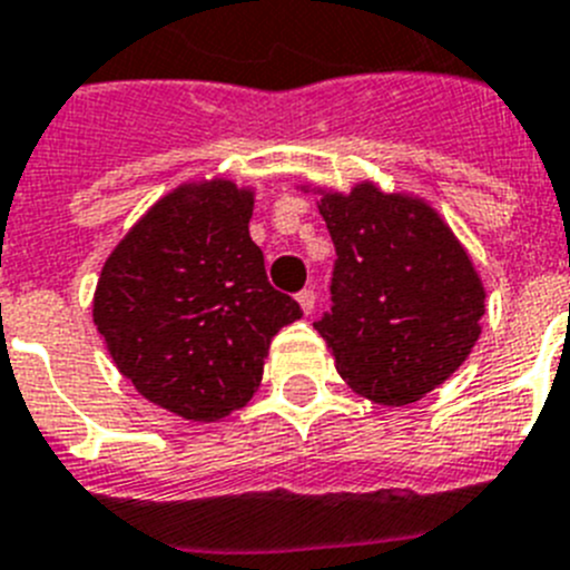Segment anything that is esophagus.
<instances>
[{"label":"esophagus","instance_id":"34e87169","mask_svg":"<svg viewBox=\"0 0 570 570\" xmlns=\"http://www.w3.org/2000/svg\"><path fill=\"white\" fill-rule=\"evenodd\" d=\"M296 302H299V308L305 311V314H311V311H314V305H316V291L314 288L299 291V294H296Z\"/></svg>","mask_w":570,"mask_h":570}]
</instances>
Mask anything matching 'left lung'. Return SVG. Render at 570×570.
I'll use <instances>...</instances> for the list:
<instances>
[{"label": "left lung", "instance_id": "1", "mask_svg": "<svg viewBox=\"0 0 570 570\" xmlns=\"http://www.w3.org/2000/svg\"><path fill=\"white\" fill-rule=\"evenodd\" d=\"M316 190L336 262L331 311L314 328L356 394L411 405L454 374L480 340V274L420 196L385 194L374 183L351 194Z\"/></svg>", "mask_w": 570, "mask_h": 570}]
</instances>
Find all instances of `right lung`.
Returning <instances> with one entry per match:
<instances>
[{
	"instance_id": "add662e5",
	"label": "right lung",
	"mask_w": 570,
	"mask_h": 570,
	"mask_svg": "<svg viewBox=\"0 0 570 570\" xmlns=\"http://www.w3.org/2000/svg\"><path fill=\"white\" fill-rule=\"evenodd\" d=\"M254 190L199 179L165 194L105 259L94 325L145 400L190 422L242 407L271 340L302 316L250 239Z\"/></svg>"
}]
</instances>
